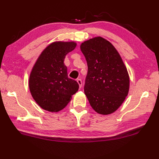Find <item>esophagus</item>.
Masks as SVG:
<instances>
[{"label":"esophagus","instance_id":"esophagus-1","mask_svg":"<svg viewBox=\"0 0 159 159\" xmlns=\"http://www.w3.org/2000/svg\"><path fill=\"white\" fill-rule=\"evenodd\" d=\"M77 83H79L80 88H81V87H82V85H83V83H82V80L80 79H77Z\"/></svg>","mask_w":159,"mask_h":159}]
</instances>
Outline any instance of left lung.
<instances>
[{
    "label": "left lung",
    "instance_id": "1",
    "mask_svg": "<svg viewBox=\"0 0 159 159\" xmlns=\"http://www.w3.org/2000/svg\"><path fill=\"white\" fill-rule=\"evenodd\" d=\"M80 50L88 70L84 92L98 113H113L123 103L129 90V76L119 53L101 37L84 42Z\"/></svg>",
    "mask_w": 159,
    "mask_h": 159
}]
</instances>
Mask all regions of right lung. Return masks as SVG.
Masks as SVG:
<instances>
[{
    "mask_svg": "<svg viewBox=\"0 0 159 159\" xmlns=\"http://www.w3.org/2000/svg\"><path fill=\"white\" fill-rule=\"evenodd\" d=\"M73 42L52 43L43 50L29 77V89L35 102L43 109L62 110L79 88L76 80L67 76L64 59L75 48Z\"/></svg>",
    "mask_w": 159,
    "mask_h": 159,
    "instance_id": "add662e5",
    "label": "right lung"
}]
</instances>
